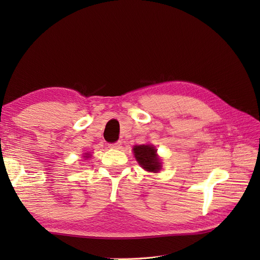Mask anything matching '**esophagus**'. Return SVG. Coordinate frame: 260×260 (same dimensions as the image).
Here are the masks:
<instances>
[{"mask_svg":"<svg viewBox=\"0 0 260 260\" xmlns=\"http://www.w3.org/2000/svg\"><path fill=\"white\" fill-rule=\"evenodd\" d=\"M108 146L111 148H120L121 147V142H120V141H117V142H115V143L108 144Z\"/></svg>","mask_w":260,"mask_h":260,"instance_id":"esophagus-1","label":"esophagus"}]
</instances>
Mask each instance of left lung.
Wrapping results in <instances>:
<instances>
[{"label": "left lung", "instance_id": "1", "mask_svg": "<svg viewBox=\"0 0 260 260\" xmlns=\"http://www.w3.org/2000/svg\"><path fill=\"white\" fill-rule=\"evenodd\" d=\"M133 153L141 167L149 172H157L160 169V161L156 155V149L152 145H137Z\"/></svg>", "mask_w": 260, "mask_h": 260}]
</instances>
